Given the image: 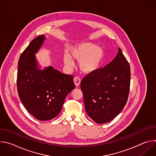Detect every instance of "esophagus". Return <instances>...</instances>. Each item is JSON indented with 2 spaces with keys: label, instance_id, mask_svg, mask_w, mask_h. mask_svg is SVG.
Returning <instances> with one entry per match:
<instances>
[{
  "label": "esophagus",
  "instance_id": "34e87169",
  "mask_svg": "<svg viewBox=\"0 0 156 156\" xmlns=\"http://www.w3.org/2000/svg\"><path fill=\"white\" fill-rule=\"evenodd\" d=\"M73 81H74V83H75V84L76 86H80V83H81V80L79 77H78V76L75 77L74 79H73Z\"/></svg>",
  "mask_w": 156,
  "mask_h": 156
}]
</instances>
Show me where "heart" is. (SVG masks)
<instances>
[{
	"instance_id": "obj_1",
	"label": "heart",
	"mask_w": 156,
	"mask_h": 156,
	"mask_svg": "<svg viewBox=\"0 0 156 156\" xmlns=\"http://www.w3.org/2000/svg\"><path fill=\"white\" fill-rule=\"evenodd\" d=\"M104 55V50L96 44L90 42H81L71 48L70 55L64 54L63 60L68 68H72V58L79 62V68L81 72L86 74H92L100 68Z\"/></svg>"
}]
</instances>
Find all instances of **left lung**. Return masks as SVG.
Masks as SVG:
<instances>
[{
    "label": "left lung",
    "instance_id": "8db88e82",
    "mask_svg": "<svg viewBox=\"0 0 156 156\" xmlns=\"http://www.w3.org/2000/svg\"><path fill=\"white\" fill-rule=\"evenodd\" d=\"M130 75L129 63L119 48L112 62L83 79L85 109L96 123H107L121 112L128 98Z\"/></svg>",
    "mask_w": 156,
    "mask_h": 156
}]
</instances>
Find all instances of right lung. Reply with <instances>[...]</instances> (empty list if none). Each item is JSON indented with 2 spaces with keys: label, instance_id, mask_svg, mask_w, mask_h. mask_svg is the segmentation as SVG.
I'll use <instances>...</instances> for the list:
<instances>
[{
  "label": "right lung",
  "instance_id": "right-lung-1",
  "mask_svg": "<svg viewBox=\"0 0 156 156\" xmlns=\"http://www.w3.org/2000/svg\"><path fill=\"white\" fill-rule=\"evenodd\" d=\"M44 35L34 39L20 57L17 89L28 112L37 120L46 121L60 112L66 96L75 87L72 75L62 73L52 66L37 68L35 54L45 40Z\"/></svg>",
  "mask_w": 156,
  "mask_h": 156
}]
</instances>
